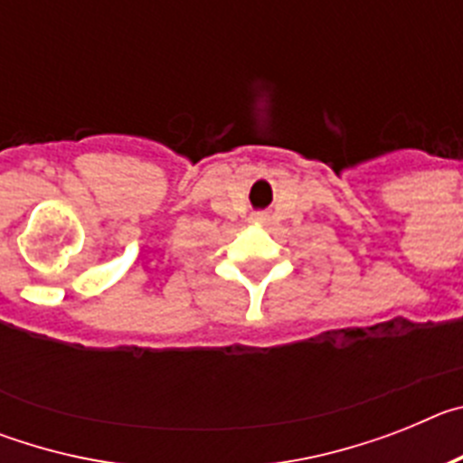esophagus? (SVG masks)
Listing matches in <instances>:
<instances>
[{"label":"esophagus","instance_id":"34e87169","mask_svg":"<svg viewBox=\"0 0 463 463\" xmlns=\"http://www.w3.org/2000/svg\"><path fill=\"white\" fill-rule=\"evenodd\" d=\"M255 220H264V215H255Z\"/></svg>","mask_w":463,"mask_h":463}]
</instances>
